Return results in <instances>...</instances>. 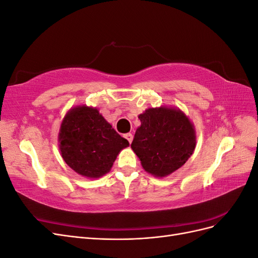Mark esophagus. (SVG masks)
I'll list each match as a JSON object with an SVG mask.
<instances>
[{"label": "esophagus", "mask_w": 258, "mask_h": 258, "mask_svg": "<svg viewBox=\"0 0 258 258\" xmlns=\"http://www.w3.org/2000/svg\"><path fill=\"white\" fill-rule=\"evenodd\" d=\"M123 137H124V139H127V141L129 143H131L132 142V139H134V136H132V134H126Z\"/></svg>", "instance_id": "34e87169"}]
</instances>
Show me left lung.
Segmentation results:
<instances>
[{"label":"left lung","instance_id":"1","mask_svg":"<svg viewBox=\"0 0 258 258\" xmlns=\"http://www.w3.org/2000/svg\"><path fill=\"white\" fill-rule=\"evenodd\" d=\"M141 121L131 143L146 172L165 177L181 168L196 146L194 124L181 110L152 107L139 115Z\"/></svg>","mask_w":258,"mask_h":258}]
</instances>
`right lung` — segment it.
Listing matches in <instances>:
<instances>
[{
  "label": "right lung",
  "instance_id": "add662e5",
  "mask_svg": "<svg viewBox=\"0 0 258 258\" xmlns=\"http://www.w3.org/2000/svg\"><path fill=\"white\" fill-rule=\"evenodd\" d=\"M129 146L96 107L75 106L62 120L59 148L67 165L85 177L106 174L121 150Z\"/></svg>",
  "mask_w": 258,
  "mask_h": 258
}]
</instances>
